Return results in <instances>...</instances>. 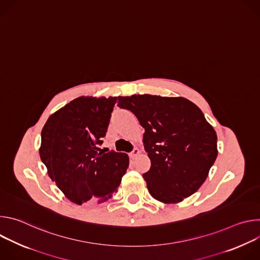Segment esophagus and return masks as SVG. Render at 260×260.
Returning <instances> with one entry per match:
<instances>
[{
    "mask_svg": "<svg viewBox=\"0 0 260 260\" xmlns=\"http://www.w3.org/2000/svg\"><path fill=\"white\" fill-rule=\"evenodd\" d=\"M139 153H140V150L138 149V148H134V150L129 153V156L132 158H135V157H137V155H139Z\"/></svg>",
    "mask_w": 260,
    "mask_h": 260,
    "instance_id": "esophagus-1",
    "label": "esophagus"
}]
</instances>
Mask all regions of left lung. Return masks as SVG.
<instances>
[{
    "mask_svg": "<svg viewBox=\"0 0 260 260\" xmlns=\"http://www.w3.org/2000/svg\"><path fill=\"white\" fill-rule=\"evenodd\" d=\"M145 128V151L151 160L143 174L149 193L165 204L193 194L217 157V135L202 110L184 98L151 94L118 96Z\"/></svg>",
    "mask_w": 260,
    "mask_h": 260,
    "instance_id": "8db88e82",
    "label": "left lung"
}]
</instances>
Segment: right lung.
<instances>
[{
  "label": "right lung",
  "instance_id": "add662e5",
  "mask_svg": "<svg viewBox=\"0 0 260 260\" xmlns=\"http://www.w3.org/2000/svg\"><path fill=\"white\" fill-rule=\"evenodd\" d=\"M116 98L80 96L53 113L41 133L40 157L73 203L109 200L128 167L126 153L100 148Z\"/></svg>",
  "mask_w": 260,
  "mask_h": 260
}]
</instances>
